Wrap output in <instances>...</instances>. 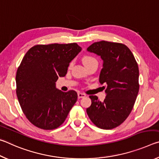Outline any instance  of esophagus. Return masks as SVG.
Instances as JSON below:
<instances>
[{
	"label": "esophagus",
	"instance_id": "34e87169",
	"mask_svg": "<svg viewBox=\"0 0 159 159\" xmlns=\"http://www.w3.org/2000/svg\"><path fill=\"white\" fill-rule=\"evenodd\" d=\"M86 95H85V94L83 93H78V98H79V99L80 98H85Z\"/></svg>",
	"mask_w": 159,
	"mask_h": 159
}]
</instances>
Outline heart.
Listing matches in <instances>:
<instances>
[{
    "mask_svg": "<svg viewBox=\"0 0 159 159\" xmlns=\"http://www.w3.org/2000/svg\"><path fill=\"white\" fill-rule=\"evenodd\" d=\"M96 60L95 58L93 57H90V56H85L83 58V64L84 63H87V62H90V61H95Z\"/></svg>",
    "mask_w": 159,
    "mask_h": 159,
    "instance_id": "heart-1",
    "label": "heart"
}]
</instances>
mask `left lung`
<instances>
[{"label": "left lung", "instance_id": "1", "mask_svg": "<svg viewBox=\"0 0 159 159\" xmlns=\"http://www.w3.org/2000/svg\"><path fill=\"white\" fill-rule=\"evenodd\" d=\"M103 61L100 83H106L103 102L90 95L92 104L86 112L94 124L102 129L114 128L130 114L139 92V69L130 49L122 43L102 41L87 48Z\"/></svg>", "mask_w": 159, "mask_h": 159}]
</instances>
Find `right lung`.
<instances>
[{
    "mask_svg": "<svg viewBox=\"0 0 159 159\" xmlns=\"http://www.w3.org/2000/svg\"><path fill=\"white\" fill-rule=\"evenodd\" d=\"M82 48L76 43L37 45L28 50L16 74L17 96L24 114L32 124L53 130L64 122L78 98L77 93L56 88L59 76Z\"/></svg>",
    "mask_w": 159,
    "mask_h": 159,
    "instance_id": "1",
    "label": "right lung"
}]
</instances>
